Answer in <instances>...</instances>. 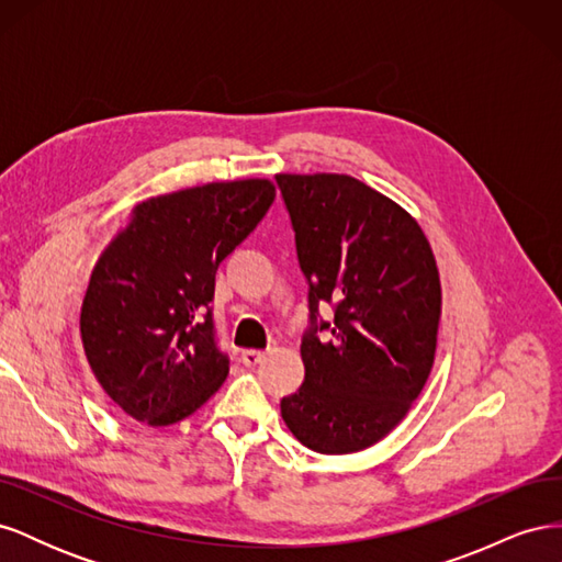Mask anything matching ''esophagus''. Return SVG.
I'll list each match as a JSON object with an SVG mask.
<instances>
[{
  "instance_id": "1",
  "label": "esophagus",
  "mask_w": 562,
  "mask_h": 562,
  "mask_svg": "<svg viewBox=\"0 0 562 562\" xmlns=\"http://www.w3.org/2000/svg\"><path fill=\"white\" fill-rule=\"evenodd\" d=\"M262 361H265V351H258V349H246V351L241 353V363H244V366H248V368L258 366V363H262Z\"/></svg>"
}]
</instances>
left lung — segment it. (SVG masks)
<instances>
[{"instance_id":"left-lung-1","label":"left lung","mask_w":562,"mask_h":562,"mask_svg":"<svg viewBox=\"0 0 562 562\" xmlns=\"http://www.w3.org/2000/svg\"><path fill=\"white\" fill-rule=\"evenodd\" d=\"M307 279L304 382L281 417L321 454L370 448L427 384L440 279L422 227L398 203L349 176H277ZM328 303L334 321L319 310Z\"/></svg>"}]
</instances>
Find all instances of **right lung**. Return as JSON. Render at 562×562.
<instances>
[{"mask_svg": "<svg viewBox=\"0 0 562 562\" xmlns=\"http://www.w3.org/2000/svg\"><path fill=\"white\" fill-rule=\"evenodd\" d=\"M274 196L269 180H236L147 199L100 252L81 342L100 386L133 419L168 427L225 382L215 274Z\"/></svg>", "mask_w": 562, "mask_h": 562, "instance_id": "add662e5", "label": "right lung"}]
</instances>
